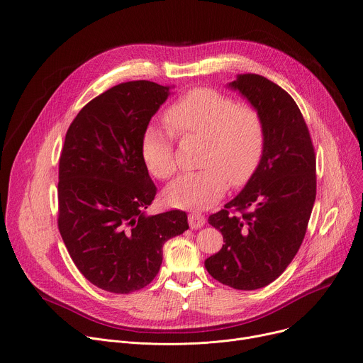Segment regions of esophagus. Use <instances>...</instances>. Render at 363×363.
Wrapping results in <instances>:
<instances>
[{
    "label": "esophagus",
    "mask_w": 363,
    "mask_h": 363,
    "mask_svg": "<svg viewBox=\"0 0 363 363\" xmlns=\"http://www.w3.org/2000/svg\"><path fill=\"white\" fill-rule=\"evenodd\" d=\"M188 223L191 228H201L206 224V217L201 213L194 211L188 214Z\"/></svg>",
    "instance_id": "34e87169"
}]
</instances>
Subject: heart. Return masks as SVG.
<instances>
[{
	"mask_svg": "<svg viewBox=\"0 0 363 363\" xmlns=\"http://www.w3.org/2000/svg\"><path fill=\"white\" fill-rule=\"evenodd\" d=\"M164 121L178 135L206 139L201 163L206 168L178 177L164 191V200L179 208H207L227 189L246 184L259 167L265 147V124L249 104H238L216 89L186 92L164 113ZM140 152L149 172L167 179L177 171L174 136L157 125L143 131Z\"/></svg>",
	"mask_w": 363,
	"mask_h": 363,
	"instance_id": "b5f03b06",
	"label": "heart"
}]
</instances>
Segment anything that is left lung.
Masks as SVG:
<instances>
[{"label":"left lung","mask_w":363,"mask_h":363,"mask_svg":"<svg viewBox=\"0 0 363 363\" xmlns=\"http://www.w3.org/2000/svg\"><path fill=\"white\" fill-rule=\"evenodd\" d=\"M227 86L260 113L265 147L243 189L208 217L224 245L204 265L218 282L253 291L274 282L303 243L315 201V156L298 106L279 85L240 74ZM232 208L252 211L233 215Z\"/></svg>","instance_id":"1"}]
</instances>
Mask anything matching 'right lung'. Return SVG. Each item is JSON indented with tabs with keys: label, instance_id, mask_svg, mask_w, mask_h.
Wrapping results in <instances>:
<instances>
[{
	"label": "right lung",
	"instance_id": "1",
	"mask_svg": "<svg viewBox=\"0 0 363 363\" xmlns=\"http://www.w3.org/2000/svg\"><path fill=\"white\" fill-rule=\"evenodd\" d=\"M172 88L150 81L116 85L78 113L65 138L59 232L79 272L113 294L149 285L164 242L189 227L185 211H145L156 186L142 157V136Z\"/></svg>",
	"mask_w": 363,
	"mask_h": 363
}]
</instances>
